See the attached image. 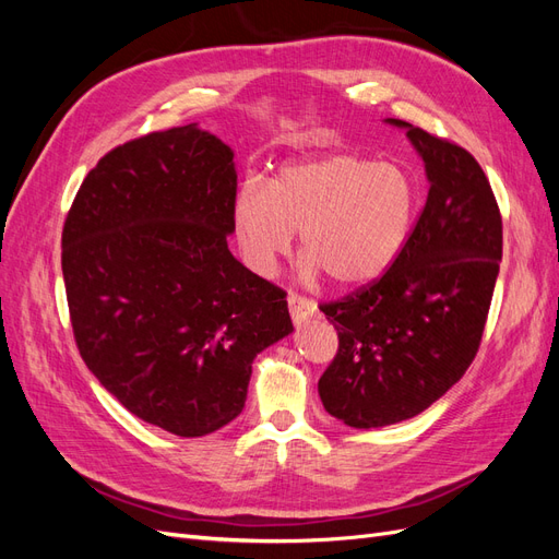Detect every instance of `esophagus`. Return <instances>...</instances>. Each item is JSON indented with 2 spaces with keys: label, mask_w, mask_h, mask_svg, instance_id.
<instances>
[{
  "label": "esophagus",
  "mask_w": 559,
  "mask_h": 559,
  "mask_svg": "<svg viewBox=\"0 0 559 559\" xmlns=\"http://www.w3.org/2000/svg\"><path fill=\"white\" fill-rule=\"evenodd\" d=\"M289 312H292V319H294V324H302V321H308L310 317H314L317 314V306H314V300L312 298H308V296H300V294H289Z\"/></svg>",
  "instance_id": "obj_1"
}]
</instances>
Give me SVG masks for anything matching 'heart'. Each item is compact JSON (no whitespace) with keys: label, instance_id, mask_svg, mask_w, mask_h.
Listing matches in <instances>:
<instances>
[{"label":"heart","instance_id":"obj_1","mask_svg":"<svg viewBox=\"0 0 559 559\" xmlns=\"http://www.w3.org/2000/svg\"><path fill=\"white\" fill-rule=\"evenodd\" d=\"M417 212L413 177L349 151L284 165L267 186L247 181L233 200V230L257 273H273L300 230V253L335 286L384 275Z\"/></svg>","mask_w":559,"mask_h":559}]
</instances>
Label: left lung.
Instances as JSON below:
<instances>
[{"label":"left lung","mask_w":559,"mask_h":559,"mask_svg":"<svg viewBox=\"0 0 559 559\" xmlns=\"http://www.w3.org/2000/svg\"><path fill=\"white\" fill-rule=\"evenodd\" d=\"M408 128L425 158L429 198L392 267L319 310L337 352L319 396L354 429L427 411L476 359L499 275L503 226L483 167L445 138Z\"/></svg>","instance_id":"left-lung-1"}]
</instances>
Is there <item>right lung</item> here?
I'll list each match as a JSON object with an SVG mask.
<instances>
[{
    "label": "right lung",
    "instance_id": "add662e5",
    "mask_svg": "<svg viewBox=\"0 0 559 559\" xmlns=\"http://www.w3.org/2000/svg\"><path fill=\"white\" fill-rule=\"evenodd\" d=\"M233 151L195 126L97 160L62 226L81 359L134 417L195 438L245 408L251 361L292 333L277 284L228 249Z\"/></svg>",
    "mask_w": 559,
    "mask_h": 559
}]
</instances>
